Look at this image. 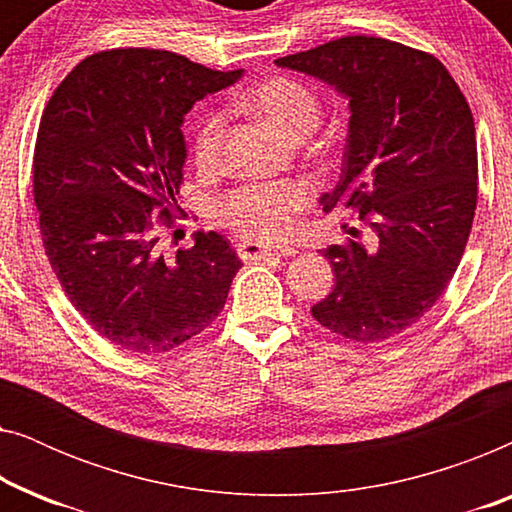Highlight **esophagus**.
<instances>
[{"label": "esophagus", "instance_id": "esophagus-1", "mask_svg": "<svg viewBox=\"0 0 512 512\" xmlns=\"http://www.w3.org/2000/svg\"><path fill=\"white\" fill-rule=\"evenodd\" d=\"M237 254H240L242 261H261V258H289L296 254L293 247H261L258 242H249L244 240L237 244Z\"/></svg>", "mask_w": 512, "mask_h": 512}]
</instances>
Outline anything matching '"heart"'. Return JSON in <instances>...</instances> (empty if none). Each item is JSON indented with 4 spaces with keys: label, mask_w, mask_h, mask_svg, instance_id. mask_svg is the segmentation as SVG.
Listing matches in <instances>:
<instances>
[{
    "label": "heart",
    "mask_w": 512,
    "mask_h": 512,
    "mask_svg": "<svg viewBox=\"0 0 512 512\" xmlns=\"http://www.w3.org/2000/svg\"><path fill=\"white\" fill-rule=\"evenodd\" d=\"M249 104L258 116L293 139L310 135L321 114L317 95L300 81L284 76L261 83L251 93ZM226 125V114L216 109L200 118L193 135V158L198 170L212 172L219 167ZM310 198V186L303 181L247 184L230 191L216 205V219L221 226L249 240L279 242L296 226V216L307 207Z\"/></svg>",
    "instance_id": "heart-1"
}]
</instances>
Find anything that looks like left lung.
<instances>
[{"instance_id": "8db88e82", "label": "left lung", "mask_w": 512, "mask_h": 512, "mask_svg": "<svg viewBox=\"0 0 512 512\" xmlns=\"http://www.w3.org/2000/svg\"><path fill=\"white\" fill-rule=\"evenodd\" d=\"M349 100L342 174L324 212H359L377 237L331 244L335 286L312 307L331 333L382 342L436 305L471 235L478 205L475 125L443 62L380 37H342L275 60Z\"/></svg>"}]
</instances>
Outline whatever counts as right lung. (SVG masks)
Here are the masks:
<instances>
[{
	"label": "right lung",
	"mask_w": 512,
	"mask_h": 512,
	"mask_svg": "<svg viewBox=\"0 0 512 512\" xmlns=\"http://www.w3.org/2000/svg\"><path fill=\"white\" fill-rule=\"evenodd\" d=\"M242 76L156 48H114L79 62L55 88L34 146V205L51 268L102 338L160 354L205 331L242 261L219 233L167 258L184 179L181 123Z\"/></svg>",
	"instance_id": "1"
}]
</instances>
